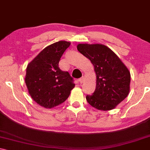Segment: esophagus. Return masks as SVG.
<instances>
[{"mask_svg": "<svg viewBox=\"0 0 150 150\" xmlns=\"http://www.w3.org/2000/svg\"><path fill=\"white\" fill-rule=\"evenodd\" d=\"M84 81H85L84 77H81V78H80V79H79V82H80V83H83L84 82Z\"/></svg>", "mask_w": 150, "mask_h": 150, "instance_id": "esophagus-1", "label": "esophagus"}]
</instances>
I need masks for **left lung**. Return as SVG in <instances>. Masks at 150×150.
Listing matches in <instances>:
<instances>
[{
	"label": "left lung",
	"mask_w": 150,
	"mask_h": 150,
	"mask_svg": "<svg viewBox=\"0 0 150 150\" xmlns=\"http://www.w3.org/2000/svg\"><path fill=\"white\" fill-rule=\"evenodd\" d=\"M77 49L91 61L97 76L95 90L92 95L86 96L87 101L98 110L115 108L129 95L130 71L106 46L79 44Z\"/></svg>",
	"instance_id": "left-lung-1"
}]
</instances>
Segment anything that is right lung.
I'll return each mask as SVG.
<instances>
[{
    "label": "right lung",
    "instance_id": "right-lung-1",
    "mask_svg": "<svg viewBox=\"0 0 150 150\" xmlns=\"http://www.w3.org/2000/svg\"><path fill=\"white\" fill-rule=\"evenodd\" d=\"M70 44L59 41L48 46L27 66L25 82L29 95L46 108L63 103L75 86L69 72L62 71L58 65Z\"/></svg>",
    "mask_w": 150,
    "mask_h": 150
}]
</instances>
